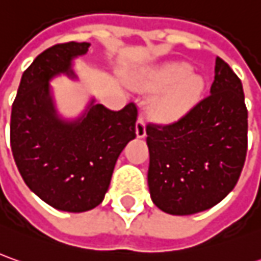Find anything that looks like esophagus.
<instances>
[{
	"instance_id": "34e87169",
	"label": "esophagus",
	"mask_w": 261,
	"mask_h": 261,
	"mask_svg": "<svg viewBox=\"0 0 261 261\" xmlns=\"http://www.w3.org/2000/svg\"><path fill=\"white\" fill-rule=\"evenodd\" d=\"M136 134L139 139H143L146 136V122L143 120V117H139V120L136 122Z\"/></svg>"
}]
</instances>
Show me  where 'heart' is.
I'll use <instances>...</instances> for the list:
<instances>
[{"label":"heart","instance_id":"1","mask_svg":"<svg viewBox=\"0 0 261 261\" xmlns=\"http://www.w3.org/2000/svg\"><path fill=\"white\" fill-rule=\"evenodd\" d=\"M203 86V79L192 75L189 65L172 63L154 72L146 88L151 91L167 88L156 98L153 110L159 118L170 121L180 118L199 101Z\"/></svg>","mask_w":261,"mask_h":261}]
</instances>
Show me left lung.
Returning <instances> with one entry per match:
<instances>
[{
    "label": "left lung",
    "instance_id": "left-lung-1",
    "mask_svg": "<svg viewBox=\"0 0 261 261\" xmlns=\"http://www.w3.org/2000/svg\"><path fill=\"white\" fill-rule=\"evenodd\" d=\"M247 128L241 81L217 58L211 94L177 121L146 128L153 203L172 215H191L221 202L241 175Z\"/></svg>",
    "mask_w": 261,
    "mask_h": 261
}]
</instances>
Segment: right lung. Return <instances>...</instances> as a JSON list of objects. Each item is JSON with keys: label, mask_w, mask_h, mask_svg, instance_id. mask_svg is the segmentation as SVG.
Returning <instances> with one entry per match:
<instances>
[{"label": "right lung", "mask_w": 261, "mask_h": 261, "mask_svg": "<svg viewBox=\"0 0 261 261\" xmlns=\"http://www.w3.org/2000/svg\"><path fill=\"white\" fill-rule=\"evenodd\" d=\"M89 43H60L40 53L24 70L13 102L10 140L25 185L50 206L85 212L102 202L115 162L136 137L137 107L120 111L91 101L75 121L59 118L49 81L59 73L75 77L72 59Z\"/></svg>", "instance_id": "1"}]
</instances>
